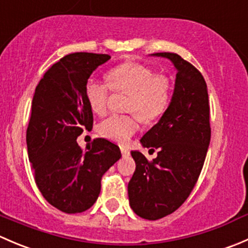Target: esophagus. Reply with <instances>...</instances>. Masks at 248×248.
<instances>
[{"instance_id": "obj_1", "label": "esophagus", "mask_w": 248, "mask_h": 248, "mask_svg": "<svg viewBox=\"0 0 248 248\" xmlns=\"http://www.w3.org/2000/svg\"><path fill=\"white\" fill-rule=\"evenodd\" d=\"M121 154L124 157H128L129 156V151L127 149H124V147H121Z\"/></svg>"}]
</instances>
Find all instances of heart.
<instances>
[{"label": "heart", "mask_w": 248, "mask_h": 248, "mask_svg": "<svg viewBox=\"0 0 248 248\" xmlns=\"http://www.w3.org/2000/svg\"><path fill=\"white\" fill-rule=\"evenodd\" d=\"M108 84L89 79L85 85V97L94 114H103L108 104L109 92L128 93L127 111L139 115L144 122H152L161 117L168 108L170 99V80L164 74H154L150 67L136 62H127L115 67L107 76ZM139 128V117L136 114L110 115L98 124V132L112 141H128Z\"/></svg>", "instance_id": "1"}]
</instances>
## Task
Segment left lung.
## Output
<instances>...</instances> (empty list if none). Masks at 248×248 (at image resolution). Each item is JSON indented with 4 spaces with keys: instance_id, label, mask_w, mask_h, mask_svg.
I'll return each mask as SVG.
<instances>
[{
    "instance_id": "obj_1",
    "label": "left lung",
    "mask_w": 248,
    "mask_h": 248,
    "mask_svg": "<svg viewBox=\"0 0 248 248\" xmlns=\"http://www.w3.org/2000/svg\"><path fill=\"white\" fill-rule=\"evenodd\" d=\"M151 56L170 60L176 79L168 108L140 139L144 147L158 150L157 157L150 162L141 152H131L136 171L128 182V198L138 216L155 221L172 214L191 194L204 166L211 128L201 72L174 52Z\"/></svg>"
}]
</instances>
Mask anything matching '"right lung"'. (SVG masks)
Masks as SVG:
<instances>
[{
  "instance_id": "right-lung-1",
  "label": "right lung",
  "mask_w": 248,
  "mask_h": 248,
  "mask_svg": "<svg viewBox=\"0 0 248 248\" xmlns=\"http://www.w3.org/2000/svg\"><path fill=\"white\" fill-rule=\"evenodd\" d=\"M109 59L92 52L66 55L47 69L32 99L26 144L34 179L46 201L66 214L90 209L102 176L121 158L120 147L107 139H94L86 150L77 142L93 124L85 85Z\"/></svg>"
}]
</instances>
